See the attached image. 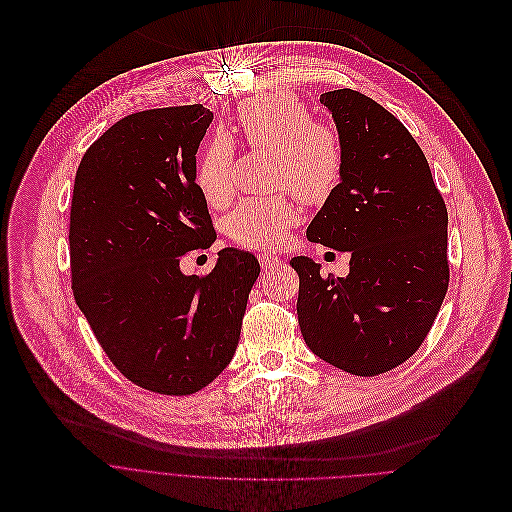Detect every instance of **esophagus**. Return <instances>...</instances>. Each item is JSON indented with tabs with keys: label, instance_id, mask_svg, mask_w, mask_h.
<instances>
[{
	"label": "esophagus",
	"instance_id": "esophagus-1",
	"mask_svg": "<svg viewBox=\"0 0 512 512\" xmlns=\"http://www.w3.org/2000/svg\"><path fill=\"white\" fill-rule=\"evenodd\" d=\"M260 266L262 270H270V268H276L280 264V258L274 256V254H260Z\"/></svg>",
	"mask_w": 512,
	"mask_h": 512
}]
</instances>
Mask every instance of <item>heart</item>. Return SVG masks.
<instances>
[{
    "instance_id": "1",
    "label": "heart",
    "mask_w": 512,
    "mask_h": 512,
    "mask_svg": "<svg viewBox=\"0 0 512 512\" xmlns=\"http://www.w3.org/2000/svg\"><path fill=\"white\" fill-rule=\"evenodd\" d=\"M238 125L254 149L278 153V183L288 185L304 201H325L341 181L343 149L337 133L313 123L311 111L288 92L256 96L240 107ZM234 145L216 137L197 165L199 189L212 203L234 193ZM298 222L296 203L286 197H248L228 218L230 236L248 248L282 246Z\"/></svg>"
}]
</instances>
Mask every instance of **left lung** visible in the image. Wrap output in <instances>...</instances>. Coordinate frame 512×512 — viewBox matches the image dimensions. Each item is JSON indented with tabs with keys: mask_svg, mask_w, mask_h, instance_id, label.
Here are the masks:
<instances>
[{
	"mask_svg": "<svg viewBox=\"0 0 512 512\" xmlns=\"http://www.w3.org/2000/svg\"><path fill=\"white\" fill-rule=\"evenodd\" d=\"M331 113L343 171L306 238L349 252L347 276H321L306 256L298 272L296 315L309 349L361 377L410 359L444 302L448 212L430 165L389 111L357 90L321 94Z\"/></svg>",
	"mask_w": 512,
	"mask_h": 512,
	"instance_id": "obj_1",
	"label": "left lung"
}]
</instances>
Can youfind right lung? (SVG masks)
Returning <instances> with one entry per match:
<instances>
[{"label": "right lung", "instance_id": "right-lung-1", "mask_svg": "<svg viewBox=\"0 0 512 512\" xmlns=\"http://www.w3.org/2000/svg\"><path fill=\"white\" fill-rule=\"evenodd\" d=\"M214 113L201 105L129 115L84 153L72 193V290L100 347L133 383L189 395L232 361L254 254L224 248L208 276L179 262L216 240L195 183Z\"/></svg>", "mask_w": 512, "mask_h": 512}]
</instances>
